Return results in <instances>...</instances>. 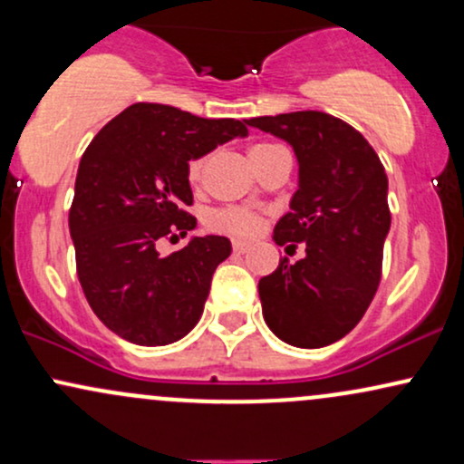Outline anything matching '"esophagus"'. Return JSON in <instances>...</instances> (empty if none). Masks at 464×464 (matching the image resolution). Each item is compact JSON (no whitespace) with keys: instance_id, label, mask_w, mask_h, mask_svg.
I'll return each mask as SVG.
<instances>
[{"instance_id":"34e87169","label":"esophagus","mask_w":464,"mask_h":464,"mask_svg":"<svg viewBox=\"0 0 464 464\" xmlns=\"http://www.w3.org/2000/svg\"><path fill=\"white\" fill-rule=\"evenodd\" d=\"M248 246H250V244L246 242V239H233V250H236V253H237V255L246 253V250H248Z\"/></svg>"}]
</instances>
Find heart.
I'll return each mask as SVG.
<instances>
[{
    "instance_id": "obj_1",
    "label": "heart",
    "mask_w": 464,
    "mask_h": 464,
    "mask_svg": "<svg viewBox=\"0 0 464 464\" xmlns=\"http://www.w3.org/2000/svg\"><path fill=\"white\" fill-rule=\"evenodd\" d=\"M276 148L275 143H255L250 148V159L259 157V154L273 150ZM202 172H205V159L198 157L194 161H189L188 168V179L191 185H198L202 180ZM209 225L218 228V231L227 233H237V236H253L259 228V216H255L253 211L242 209V207H225V209H216L214 214L209 216Z\"/></svg>"
}]
</instances>
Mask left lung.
<instances>
[{"mask_svg":"<svg viewBox=\"0 0 464 464\" xmlns=\"http://www.w3.org/2000/svg\"><path fill=\"white\" fill-rule=\"evenodd\" d=\"M246 124L290 143L299 163V189L273 239L303 242L305 257L259 279L264 321L292 347H327L360 323L380 285L391 231L384 165L353 126L323 111Z\"/></svg>","mask_w":464,"mask_h":464,"instance_id":"1","label":"left lung"}]
</instances>
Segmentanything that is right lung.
Masks as SVG:
<instances>
[{"label": "right lung", "mask_w": 464, "mask_h": 464, "mask_svg": "<svg viewBox=\"0 0 464 464\" xmlns=\"http://www.w3.org/2000/svg\"><path fill=\"white\" fill-rule=\"evenodd\" d=\"M246 135V121L137 102L89 143L78 165L69 233L84 296L120 338L163 347L200 321L211 276L231 255V242L194 236L168 257L157 242L196 228L185 211L194 202L189 161Z\"/></svg>", "instance_id": "add662e5"}]
</instances>
